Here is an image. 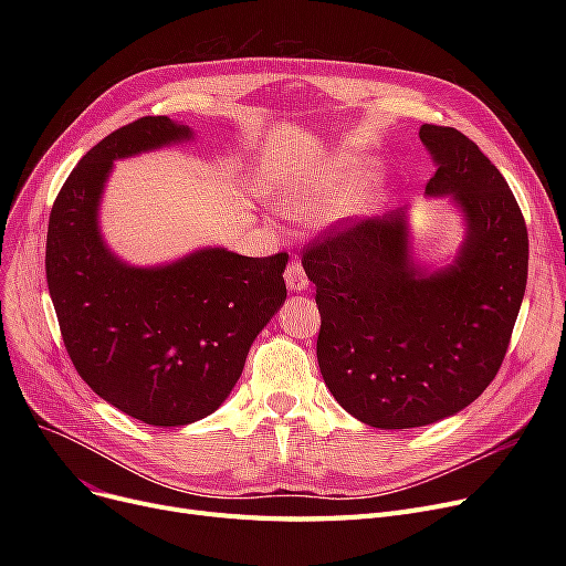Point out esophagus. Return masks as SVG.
Segmentation results:
<instances>
[{"label":"esophagus","instance_id":"34e87169","mask_svg":"<svg viewBox=\"0 0 566 566\" xmlns=\"http://www.w3.org/2000/svg\"><path fill=\"white\" fill-rule=\"evenodd\" d=\"M284 282H286V286L291 291H305L307 284H310V280H307V275L303 271V265L298 261H291L284 268Z\"/></svg>","mask_w":566,"mask_h":566}]
</instances>
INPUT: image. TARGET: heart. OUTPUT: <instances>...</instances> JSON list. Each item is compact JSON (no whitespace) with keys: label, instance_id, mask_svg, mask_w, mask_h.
Segmentation results:
<instances>
[{"label":"heart","instance_id":"obj_1","mask_svg":"<svg viewBox=\"0 0 566 566\" xmlns=\"http://www.w3.org/2000/svg\"><path fill=\"white\" fill-rule=\"evenodd\" d=\"M355 195H358V186H355L353 178L342 174H328L314 178V181L301 186L289 197V208L293 216L303 220H314L342 211L348 206Z\"/></svg>","mask_w":566,"mask_h":566}]
</instances>
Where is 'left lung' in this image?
Masks as SVG:
<instances>
[{"instance_id":"8db88e82","label":"left lung","mask_w":566,"mask_h":566,"mask_svg":"<svg viewBox=\"0 0 566 566\" xmlns=\"http://www.w3.org/2000/svg\"><path fill=\"white\" fill-rule=\"evenodd\" d=\"M436 174L468 238L448 271L424 275L408 254L403 211L339 220L303 250L316 284V358L344 410L376 429L433 424L478 399L510 348L527 282V227L514 192L480 146L424 124Z\"/></svg>"}]
</instances>
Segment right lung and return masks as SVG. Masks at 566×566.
Segmentation results:
<instances>
[{
	"instance_id": "1",
	"label": "right lung",
	"mask_w": 566,
	"mask_h": 566,
	"mask_svg": "<svg viewBox=\"0 0 566 566\" xmlns=\"http://www.w3.org/2000/svg\"><path fill=\"white\" fill-rule=\"evenodd\" d=\"M188 137L167 116L109 133L69 174L48 224V289L71 363L98 397L154 427L211 415L286 298V252L259 259L211 248L133 268L105 248L98 203L112 163Z\"/></svg>"
}]
</instances>
